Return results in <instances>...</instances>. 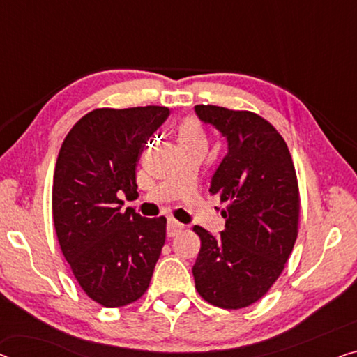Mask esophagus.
<instances>
[{"mask_svg":"<svg viewBox=\"0 0 357 357\" xmlns=\"http://www.w3.org/2000/svg\"><path fill=\"white\" fill-rule=\"evenodd\" d=\"M183 225H179L178 221H174V220H169L168 221V227H167V236L168 237H174V236H178V234L183 231Z\"/></svg>","mask_w":357,"mask_h":357,"instance_id":"esophagus-1","label":"esophagus"}]
</instances>
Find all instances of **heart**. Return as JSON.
<instances>
[{
	"instance_id": "b5f03b06",
	"label": "heart",
	"mask_w": 357,
	"mask_h": 357,
	"mask_svg": "<svg viewBox=\"0 0 357 357\" xmlns=\"http://www.w3.org/2000/svg\"><path fill=\"white\" fill-rule=\"evenodd\" d=\"M178 141L181 147H206V137L205 132L202 130V125L199 123V120L192 119H185L183 123H181L179 130H178Z\"/></svg>"
}]
</instances>
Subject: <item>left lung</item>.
Here are the masks:
<instances>
[{
  "instance_id": "1",
  "label": "left lung",
  "mask_w": 357,
  "mask_h": 357,
  "mask_svg": "<svg viewBox=\"0 0 357 357\" xmlns=\"http://www.w3.org/2000/svg\"><path fill=\"white\" fill-rule=\"evenodd\" d=\"M195 114L226 137L227 153L210 194L226 210L225 231L194 226L200 252L195 289L210 305L241 310L268 294L285 268L298 236L300 190L290 151L279 131L248 110L195 105Z\"/></svg>"
}]
</instances>
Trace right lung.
Masks as SVG:
<instances>
[{"label": "right lung", "instance_id": "1", "mask_svg": "<svg viewBox=\"0 0 357 357\" xmlns=\"http://www.w3.org/2000/svg\"><path fill=\"white\" fill-rule=\"evenodd\" d=\"M160 105L96 109L62 142L52 179V220L73 275L93 301L121 307L151 284L167 218L125 210L137 195L136 167L147 139L168 119Z\"/></svg>", "mask_w": 357, "mask_h": 357}]
</instances>
